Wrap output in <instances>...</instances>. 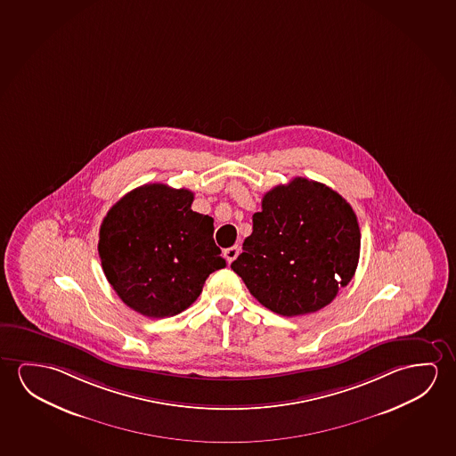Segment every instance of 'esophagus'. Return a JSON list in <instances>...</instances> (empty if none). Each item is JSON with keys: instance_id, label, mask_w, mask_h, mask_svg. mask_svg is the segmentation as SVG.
I'll return each instance as SVG.
<instances>
[{"instance_id": "34e87169", "label": "esophagus", "mask_w": 456, "mask_h": 456, "mask_svg": "<svg viewBox=\"0 0 456 456\" xmlns=\"http://www.w3.org/2000/svg\"><path fill=\"white\" fill-rule=\"evenodd\" d=\"M239 246H232V248H227V249H225L224 251L225 259H227V262H229V264H232L233 260L237 259V256H239Z\"/></svg>"}]
</instances>
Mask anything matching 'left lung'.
Wrapping results in <instances>:
<instances>
[{
  "label": "left lung",
  "mask_w": 456,
  "mask_h": 456,
  "mask_svg": "<svg viewBox=\"0 0 456 456\" xmlns=\"http://www.w3.org/2000/svg\"><path fill=\"white\" fill-rule=\"evenodd\" d=\"M360 257V227L346 199L297 176L274 186L254 213L253 233L232 270L276 314L315 313L347 286Z\"/></svg>",
  "instance_id": "obj_1"
}]
</instances>
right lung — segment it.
<instances>
[{"instance_id":"obj_1","label":"right lung","mask_w":456,"mask_h":456,"mask_svg":"<svg viewBox=\"0 0 456 456\" xmlns=\"http://www.w3.org/2000/svg\"><path fill=\"white\" fill-rule=\"evenodd\" d=\"M194 194L162 183L127 192L105 215L98 251L105 278L129 308L147 317L180 314L225 260L213 217L191 210Z\"/></svg>"}]
</instances>
